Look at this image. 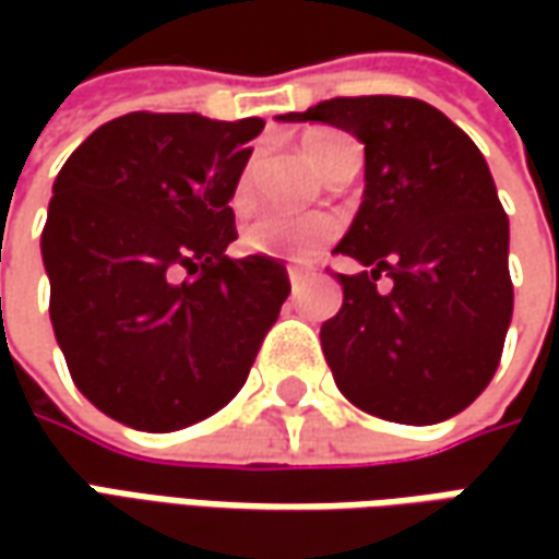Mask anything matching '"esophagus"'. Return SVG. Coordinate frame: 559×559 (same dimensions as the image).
<instances>
[{
	"mask_svg": "<svg viewBox=\"0 0 559 559\" xmlns=\"http://www.w3.org/2000/svg\"><path fill=\"white\" fill-rule=\"evenodd\" d=\"M289 280H292V286H298V283H301V280H305V276H308V270L305 267H295V264H289Z\"/></svg>",
	"mask_w": 559,
	"mask_h": 559,
	"instance_id": "obj_1",
	"label": "esophagus"
}]
</instances>
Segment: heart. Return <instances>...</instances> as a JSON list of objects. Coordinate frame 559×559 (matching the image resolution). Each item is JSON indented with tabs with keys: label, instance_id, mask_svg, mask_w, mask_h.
<instances>
[{
	"label": "heart",
	"instance_id": "b5f03b06",
	"mask_svg": "<svg viewBox=\"0 0 559 559\" xmlns=\"http://www.w3.org/2000/svg\"><path fill=\"white\" fill-rule=\"evenodd\" d=\"M357 145L342 133L320 130L305 140V158L323 177L342 162ZM254 192V164L246 162L233 180V204H246ZM338 233L333 214H286V211H264L258 214L242 233V242L251 254L283 258V261H311L323 246H330Z\"/></svg>",
	"mask_w": 559,
	"mask_h": 559
}]
</instances>
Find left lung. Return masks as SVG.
<instances>
[{"mask_svg":"<svg viewBox=\"0 0 559 559\" xmlns=\"http://www.w3.org/2000/svg\"><path fill=\"white\" fill-rule=\"evenodd\" d=\"M280 120L330 123L364 142V202L335 254L342 308L320 326L338 392L395 423L461 414L501 364L513 313L510 224L483 152L439 108L342 96ZM385 272L393 289L379 293Z\"/></svg>","mask_w":559,"mask_h":559,"instance_id":"1","label":"left lung"}]
</instances>
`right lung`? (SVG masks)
Masks as SVG:
<instances>
[{
    "mask_svg": "<svg viewBox=\"0 0 559 559\" xmlns=\"http://www.w3.org/2000/svg\"><path fill=\"white\" fill-rule=\"evenodd\" d=\"M261 118L133 111L55 177L43 226L49 317L74 385L102 414L170 432L246 385L289 298L273 258L233 261V180Z\"/></svg>",
    "mask_w": 559,
    "mask_h": 559,
    "instance_id": "obj_1",
    "label": "right lung"
}]
</instances>
